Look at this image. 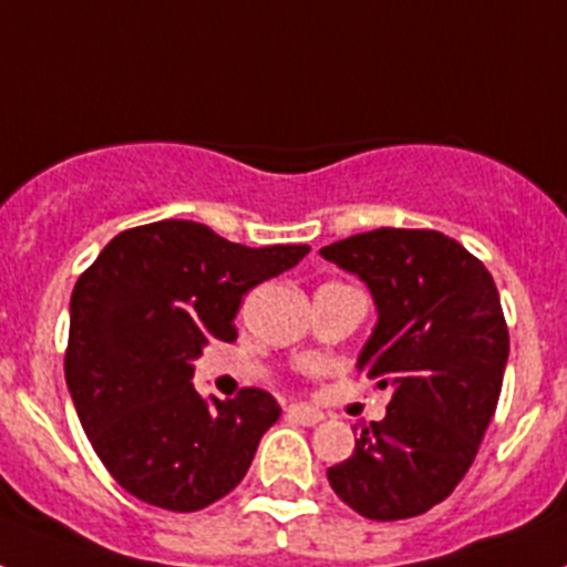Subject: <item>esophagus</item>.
I'll return each mask as SVG.
<instances>
[{
	"instance_id": "esophagus-1",
	"label": "esophagus",
	"mask_w": 567,
	"mask_h": 567,
	"mask_svg": "<svg viewBox=\"0 0 567 567\" xmlns=\"http://www.w3.org/2000/svg\"><path fill=\"white\" fill-rule=\"evenodd\" d=\"M287 417L295 420V423H300V425H318L320 420H323V412H320V409H315V405L292 403L287 409Z\"/></svg>"
}]
</instances>
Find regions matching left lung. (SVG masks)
<instances>
[{"label": "left lung", "mask_w": 567, "mask_h": 567, "mask_svg": "<svg viewBox=\"0 0 567 567\" xmlns=\"http://www.w3.org/2000/svg\"><path fill=\"white\" fill-rule=\"evenodd\" d=\"M378 307L358 369L392 385L385 417L327 471L349 508L405 519L443 503L477 457L508 363V327L483 260L434 229L380 227L320 249Z\"/></svg>", "instance_id": "1"}]
</instances>
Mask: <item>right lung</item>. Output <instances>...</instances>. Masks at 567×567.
I'll return each mask as SVG.
<instances>
[{
  "mask_svg": "<svg viewBox=\"0 0 567 567\" xmlns=\"http://www.w3.org/2000/svg\"><path fill=\"white\" fill-rule=\"evenodd\" d=\"M307 252L167 218L115 235L76 280L64 380L90 445L133 497L198 511L244 480L278 400L264 389L204 400L193 360L213 338L235 340L240 298Z\"/></svg>",
  "mask_w": 567,
  "mask_h": 567,
  "instance_id": "add662e5",
  "label": "right lung"
}]
</instances>
